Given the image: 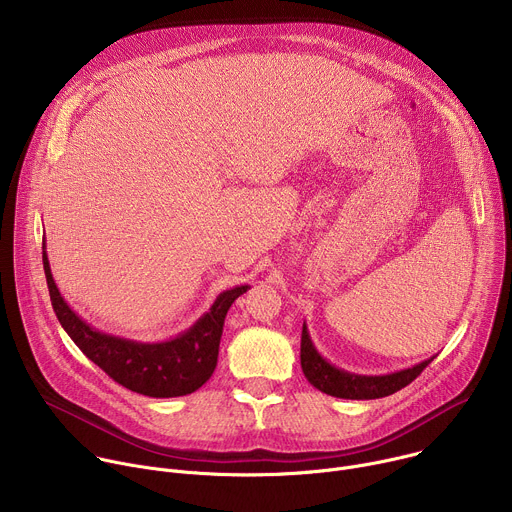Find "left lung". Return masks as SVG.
<instances>
[{
  "instance_id": "obj_1",
  "label": "left lung",
  "mask_w": 512,
  "mask_h": 512,
  "mask_svg": "<svg viewBox=\"0 0 512 512\" xmlns=\"http://www.w3.org/2000/svg\"><path fill=\"white\" fill-rule=\"evenodd\" d=\"M433 358L435 356H429L427 360H421L409 369H401L389 375H356V373L338 369L336 364L326 360L314 346L306 322L302 328L300 360H302V371L306 379L318 391L338 399H379V397L393 395L403 387H407L413 379H417Z\"/></svg>"
}]
</instances>
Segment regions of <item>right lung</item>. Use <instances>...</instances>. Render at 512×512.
<instances>
[{
	"instance_id": "1",
	"label": "right lung",
	"mask_w": 512,
	"mask_h": 512,
	"mask_svg": "<svg viewBox=\"0 0 512 512\" xmlns=\"http://www.w3.org/2000/svg\"><path fill=\"white\" fill-rule=\"evenodd\" d=\"M42 263L52 308L72 342L113 381L133 393L154 399L190 395L212 377L227 312L233 302L251 287L245 283L221 291L210 310L204 312L190 328L178 336L148 342L103 332L66 304L52 277L46 239L42 241Z\"/></svg>"
}]
</instances>
